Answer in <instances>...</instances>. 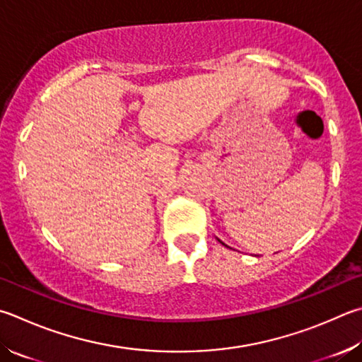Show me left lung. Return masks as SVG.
I'll return each mask as SVG.
<instances>
[{
    "mask_svg": "<svg viewBox=\"0 0 362 362\" xmlns=\"http://www.w3.org/2000/svg\"><path fill=\"white\" fill-rule=\"evenodd\" d=\"M216 240H218V242H220V244H221V245H225V247H228V245H226V244H225V242H221V240H220V239H218V238H216Z\"/></svg>",
    "mask_w": 362,
    "mask_h": 362,
    "instance_id": "1",
    "label": "left lung"
}]
</instances>
